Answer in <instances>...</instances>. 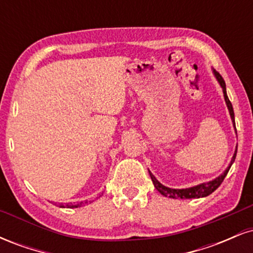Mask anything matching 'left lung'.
Wrapping results in <instances>:
<instances>
[{"label":"left lung","mask_w":253,"mask_h":253,"mask_svg":"<svg viewBox=\"0 0 253 253\" xmlns=\"http://www.w3.org/2000/svg\"><path fill=\"white\" fill-rule=\"evenodd\" d=\"M213 74H214V76H215L217 82H219L220 86H221L222 92H223V98H225L226 106H227L229 115H231V120H232V123H233V127H234V129H236V123H234L233 107H232L231 101L228 100L227 92H226L225 81H223V78L221 77V75H220L219 72H216L215 70H213ZM236 133H237V129H236ZM236 156H237V149H236V151H234L233 157H232L231 163H229V165H228L227 168H226V170L223 171L221 175L217 176L216 178L211 179V181H210V182H205V183H201V184L194 185V187L185 188V189H173V188L165 187V185L162 184V183L159 182L158 179H157L156 177L152 175V172H151L150 170H149V173H150V176H151V179H152V182H153V185H155L156 189L158 190L159 193L162 194V195H164V196H167V197H171V199H200V197H206V196L211 195V194L213 193L214 190H216L217 188L220 187V184H221L223 179H225L226 175H227L228 170L231 169L232 164H233L234 159H236Z\"/></svg>","instance_id":"1"}]
</instances>
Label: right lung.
Segmentation results:
<instances>
[{"instance_id": "add662e5", "label": "right lung", "mask_w": 253, "mask_h": 253, "mask_svg": "<svg viewBox=\"0 0 253 253\" xmlns=\"http://www.w3.org/2000/svg\"><path fill=\"white\" fill-rule=\"evenodd\" d=\"M92 200H90V201H81V202H77V203H66V205H63V203H58V207L60 208H78V207H83V206L88 205V203H91Z\"/></svg>"}]
</instances>
